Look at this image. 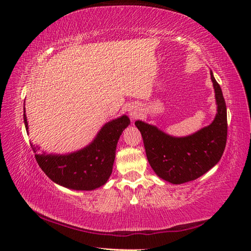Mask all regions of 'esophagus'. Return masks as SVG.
<instances>
[{
  "label": "esophagus",
  "instance_id": "obj_1",
  "mask_svg": "<svg viewBox=\"0 0 251 251\" xmlns=\"http://www.w3.org/2000/svg\"><path fill=\"white\" fill-rule=\"evenodd\" d=\"M137 109H134V108H131V109H129V116L131 117V118H136L137 117Z\"/></svg>",
  "mask_w": 251,
  "mask_h": 251
}]
</instances>
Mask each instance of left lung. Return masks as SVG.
<instances>
[{"label": "left lung", "instance_id": "left-lung-1", "mask_svg": "<svg viewBox=\"0 0 251 251\" xmlns=\"http://www.w3.org/2000/svg\"><path fill=\"white\" fill-rule=\"evenodd\" d=\"M217 114L210 125L186 137H173L156 126L136 121L143 136L148 163L157 176L172 184L197 179L222 158L227 142V108L212 72Z\"/></svg>", "mask_w": 251, "mask_h": 251}]
</instances>
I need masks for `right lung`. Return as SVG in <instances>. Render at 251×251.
I'll list each match as a JSON object with an SVG mask.
<instances>
[{
    "label": "right lung",
    "instance_id": "add662e5",
    "mask_svg": "<svg viewBox=\"0 0 251 251\" xmlns=\"http://www.w3.org/2000/svg\"><path fill=\"white\" fill-rule=\"evenodd\" d=\"M129 123L126 115L108 122L90 145L67 155H40L39 148L32 144L31 147L37 164L50 180L70 189L93 190L103 186L112 174L117 142ZM24 124L28 129L25 108Z\"/></svg>",
    "mask_w": 251,
    "mask_h": 251
}]
</instances>
